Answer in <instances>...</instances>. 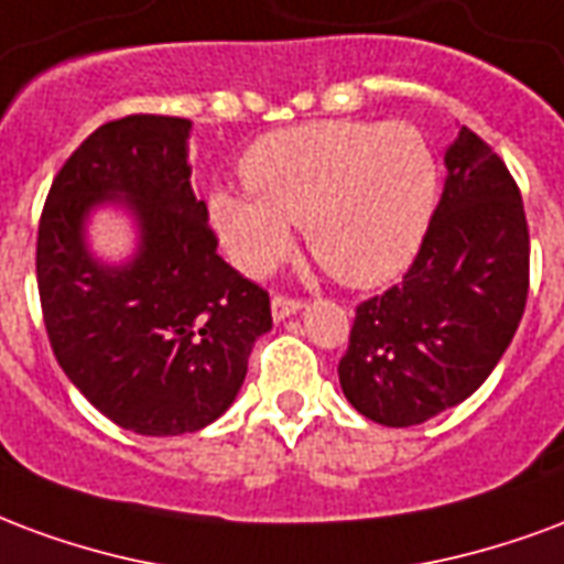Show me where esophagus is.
I'll use <instances>...</instances> for the list:
<instances>
[{
  "label": "esophagus",
  "instance_id": "1",
  "mask_svg": "<svg viewBox=\"0 0 564 564\" xmlns=\"http://www.w3.org/2000/svg\"><path fill=\"white\" fill-rule=\"evenodd\" d=\"M300 306H303V300L288 297V294H276V297H273V318L282 322V318H288V315H294Z\"/></svg>",
  "mask_w": 564,
  "mask_h": 564
}]
</instances>
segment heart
Instances as JSON below:
<instances>
[{
  "label": "heart",
  "mask_w": 564,
  "mask_h": 564,
  "mask_svg": "<svg viewBox=\"0 0 564 564\" xmlns=\"http://www.w3.org/2000/svg\"><path fill=\"white\" fill-rule=\"evenodd\" d=\"M242 192L209 197L231 261L264 276L303 225L312 258L336 282L372 288L412 264L438 195L435 152L414 122L315 119L264 134L240 162Z\"/></svg>",
  "instance_id": "obj_1"
}]
</instances>
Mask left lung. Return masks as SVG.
Segmentation results:
<instances>
[{"label":"left lung","instance_id":"8db88e82","mask_svg":"<svg viewBox=\"0 0 564 564\" xmlns=\"http://www.w3.org/2000/svg\"><path fill=\"white\" fill-rule=\"evenodd\" d=\"M412 267L355 310L339 384L369 421L414 426L468 400L511 345L529 297V225L499 152L459 126Z\"/></svg>","mask_w":564,"mask_h":564}]
</instances>
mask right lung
<instances>
[{"mask_svg": "<svg viewBox=\"0 0 564 564\" xmlns=\"http://www.w3.org/2000/svg\"><path fill=\"white\" fill-rule=\"evenodd\" d=\"M192 122L131 113L98 126L53 176L35 276L47 339L98 412L141 435L204 430L237 397L254 339L273 327L270 294L216 252L192 192ZM119 196L142 225L129 268L83 246L85 213Z\"/></svg>", "mask_w": 564, "mask_h": 564, "instance_id": "right-lung-1", "label": "right lung"}]
</instances>
